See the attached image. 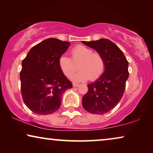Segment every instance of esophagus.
Segmentation results:
<instances>
[{"label":"esophagus","instance_id":"esophagus-1","mask_svg":"<svg viewBox=\"0 0 153 153\" xmlns=\"http://www.w3.org/2000/svg\"><path fill=\"white\" fill-rule=\"evenodd\" d=\"M73 86H74V87H77V86H79V83H73Z\"/></svg>","mask_w":153,"mask_h":153}]
</instances>
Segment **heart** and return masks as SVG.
Listing matches in <instances>:
<instances>
[{"instance_id": "1", "label": "heart", "mask_w": 153, "mask_h": 153, "mask_svg": "<svg viewBox=\"0 0 153 153\" xmlns=\"http://www.w3.org/2000/svg\"><path fill=\"white\" fill-rule=\"evenodd\" d=\"M71 59L65 56L59 58V67L66 76L70 77L80 69L72 79L76 81L89 79L95 81L102 76L105 70V60L99 52L93 51L91 48L83 45H77L70 51ZM78 67H77V65Z\"/></svg>"}]
</instances>
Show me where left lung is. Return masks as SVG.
I'll return each instance as SVG.
<instances>
[{
    "label": "left lung",
    "instance_id": "obj_1",
    "mask_svg": "<svg viewBox=\"0 0 153 153\" xmlns=\"http://www.w3.org/2000/svg\"><path fill=\"white\" fill-rule=\"evenodd\" d=\"M82 42L101 53L106 63L103 74L95 82L88 85V90L82 98V106L91 114H106L123 97L129 76L128 61L118 46L109 39Z\"/></svg>",
    "mask_w": 153,
    "mask_h": 153
}]
</instances>
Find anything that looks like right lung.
<instances>
[{"label": "right lung", "mask_w": 153, "mask_h": 153, "mask_svg": "<svg viewBox=\"0 0 153 153\" xmlns=\"http://www.w3.org/2000/svg\"><path fill=\"white\" fill-rule=\"evenodd\" d=\"M70 43L49 38L31 49L23 60L21 93L33 113L51 114L59 109L62 95L72 83L60 70L58 61Z\"/></svg>", "instance_id": "right-lung-1"}]
</instances>
